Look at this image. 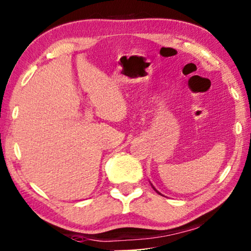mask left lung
<instances>
[{"label": "left lung", "instance_id": "left-lung-1", "mask_svg": "<svg viewBox=\"0 0 251 251\" xmlns=\"http://www.w3.org/2000/svg\"><path fill=\"white\" fill-rule=\"evenodd\" d=\"M152 188H153V186H152ZM153 189H154V188H153ZM154 190H156V189H154ZM156 191H157V190H156ZM157 192H158V191H157ZM158 193H159V192H158Z\"/></svg>", "mask_w": 251, "mask_h": 251}]
</instances>
